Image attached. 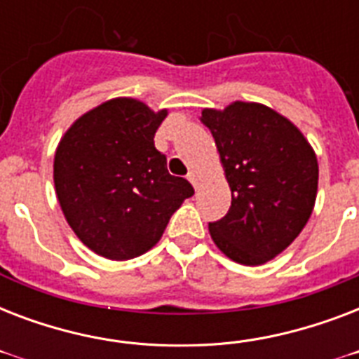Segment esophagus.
I'll return each instance as SVG.
<instances>
[{"mask_svg":"<svg viewBox=\"0 0 359 359\" xmlns=\"http://www.w3.org/2000/svg\"><path fill=\"white\" fill-rule=\"evenodd\" d=\"M188 180H190L191 184H194V188H199V177H197V173H194V171H191L190 175H188Z\"/></svg>","mask_w":359,"mask_h":359,"instance_id":"1","label":"esophagus"}]
</instances>
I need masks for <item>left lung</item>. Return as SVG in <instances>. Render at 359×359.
<instances>
[{
    "instance_id": "8db88e82",
    "label": "left lung",
    "mask_w": 359,
    "mask_h": 359,
    "mask_svg": "<svg viewBox=\"0 0 359 359\" xmlns=\"http://www.w3.org/2000/svg\"><path fill=\"white\" fill-rule=\"evenodd\" d=\"M231 208L208 224L218 250L231 261L259 266L289 248L311 216L318 188V162L311 143L285 115L259 102L205 108Z\"/></svg>"
}]
</instances>
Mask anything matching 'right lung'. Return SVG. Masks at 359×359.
<instances>
[{
    "instance_id": "obj_1",
    "label": "right lung",
    "mask_w": 359,
    "mask_h": 359,
    "mask_svg": "<svg viewBox=\"0 0 359 359\" xmlns=\"http://www.w3.org/2000/svg\"><path fill=\"white\" fill-rule=\"evenodd\" d=\"M165 117L168 109L154 111L137 98H111L78 117L55 149L53 184L65 219L109 261L154 248L175 210L194 196L154 147Z\"/></svg>"
}]
</instances>
